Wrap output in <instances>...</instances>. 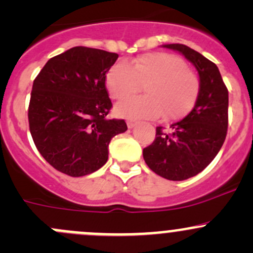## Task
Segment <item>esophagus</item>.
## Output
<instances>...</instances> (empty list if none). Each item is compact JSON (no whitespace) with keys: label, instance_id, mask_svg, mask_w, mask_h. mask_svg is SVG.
Wrapping results in <instances>:
<instances>
[{"label":"esophagus","instance_id":"obj_1","mask_svg":"<svg viewBox=\"0 0 253 253\" xmlns=\"http://www.w3.org/2000/svg\"><path fill=\"white\" fill-rule=\"evenodd\" d=\"M136 125H137L136 120H127V127H128V128H133Z\"/></svg>","mask_w":253,"mask_h":253}]
</instances>
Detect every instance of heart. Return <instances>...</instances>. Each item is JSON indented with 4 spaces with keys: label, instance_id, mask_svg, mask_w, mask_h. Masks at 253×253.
<instances>
[{
    "label": "heart",
    "instance_id": "heart-1",
    "mask_svg": "<svg viewBox=\"0 0 253 253\" xmlns=\"http://www.w3.org/2000/svg\"><path fill=\"white\" fill-rule=\"evenodd\" d=\"M144 83L147 95L120 103L115 108L122 117L155 119L163 112L167 120L185 116L195 105L200 81L186 68L180 57L165 52H152L137 57L129 66L117 62L109 70L105 85L115 100H125Z\"/></svg>",
    "mask_w": 253,
    "mask_h": 253
}]
</instances>
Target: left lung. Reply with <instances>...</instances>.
<instances>
[{"instance_id":"8db88e82","label":"left lung","mask_w":253,"mask_h":253,"mask_svg":"<svg viewBox=\"0 0 253 253\" xmlns=\"http://www.w3.org/2000/svg\"><path fill=\"white\" fill-rule=\"evenodd\" d=\"M185 56L200 77V93L187 116L165 133L157 127L155 139L143 149L150 170L162 177L182 181L205 170L220 150L228 129L229 93L215 63L182 44H165Z\"/></svg>"}]
</instances>
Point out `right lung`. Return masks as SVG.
Returning a JSON list of instances; mask_svg holds the SVG:
<instances>
[{"mask_svg":"<svg viewBox=\"0 0 253 253\" xmlns=\"http://www.w3.org/2000/svg\"><path fill=\"white\" fill-rule=\"evenodd\" d=\"M119 55L76 46L50 58L33 83L29 128L40 154L56 170L79 177L100 169L124 120L106 119L112 104L105 78Z\"/></svg>","mask_w":253,"mask_h":253,"instance_id":"1","label":"right lung"}]
</instances>
